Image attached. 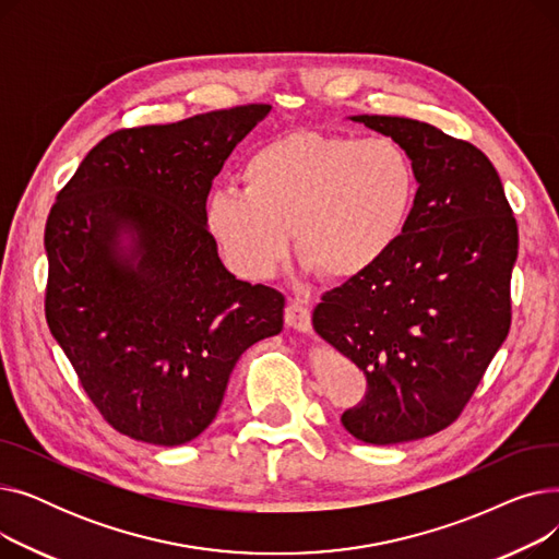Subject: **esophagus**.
Here are the masks:
<instances>
[{"instance_id": "1", "label": "esophagus", "mask_w": 559, "mask_h": 559, "mask_svg": "<svg viewBox=\"0 0 559 559\" xmlns=\"http://www.w3.org/2000/svg\"><path fill=\"white\" fill-rule=\"evenodd\" d=\"M285 321H287V326L297 329V331H310L312 312L301 301H289L287 308H285Z\"/></svg>"}]
</instances>
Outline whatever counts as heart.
Wrapping results in <instances>:
<instances>
[{"label": "heart", "instance_id": "heart-1", "mask_svg": "<svg viewBox=\"0 0 559 559\" xmlns=\"http://www.w3.org/2000/svg\"><path fill=\"white\" fill-rule=\"evenodd\" d=\"M242 188L205 201V226L233 267L267 278L289 255L329 281H354L383 262L413 219L419 174L394 138L295 131L260 144Z\"/></svg>", "mask_w": 559, "mask_h": 559}]
</instances>
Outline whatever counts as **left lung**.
<instances>
[{
  "label": "left lung",
  "instance_id": "obj_1",
  "mask_svg": "<svg viewBox=\"0 0 559 559\" xmlns=\"http://www.w3.org/2000/svg\"><path fill=\"white\" fill-rule=\"evenodd\" d=\"M350 120L405 146L419 192L394 251L326 292L312 324L367 376L344 428L367 444H401L449 428L508 337L519 228L476 144L407 117Z\"/></svg>",
  "mask_w": 559,
  "mask_h": 559
}]
</instances>
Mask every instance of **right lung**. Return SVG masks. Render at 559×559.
Segmentation results:
<instances>
[{
	"label": "right lung",
	"instance_id": "add662e5",
	"mask_svg": "<svg viewBox=\"0 0 559 559\" xmlns=\"http://www.w3.org/2000/svg\"><path fill=\"white\" fill-rule=\"evenodd\" d=\"M270 108L115 131L49 211L47 326L104 421L138 442L201 435L238 358L283 329L285 297L226 272L205 228L213 179ZM124 227L136 233L131 257L116 251Z\"/></svg>",
	"mask_w": 559,
	"mask_h": 559
}]
</instances>
